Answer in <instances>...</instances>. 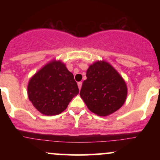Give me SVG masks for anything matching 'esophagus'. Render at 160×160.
<instances>
[{
	"label": "esophagus",
	"instance_id": "34e87169",
	"mask_svg": "<svg viewBox=\"0 0 160 160\" xmlns=\"http://www.w3.org/2000/svg\"><path fill=\"white\" fill-rule=\"evenodd\" d=\"M78 85L79 89H81V87H82V82H78Z\"/></svg>",
	"mask_w": 160,
	"mask_h": 160
}]
</instances>
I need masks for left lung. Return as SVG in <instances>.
Listing matches in <instances>:
<instances>
[{"instance_id": "8db88e82", "label": "left lung", "mask_w": 160, "mask_h": 160, "mask_svg": "<svg viewBox=\"0 0 160 160\" xmlns=\"http://www.w3.org/2000/svg\"><path fill=\"white\" fill-rule=\"evenodd\" d=\"M80 95L89 110L98 116H108L122 107L127 86L122 77L106 62H96L86 71Z\"/></svg>"}]
</instances>
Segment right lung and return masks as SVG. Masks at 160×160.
<instances>
[{"instance_id":"obj_1","label":"right lung","mask_w":160,"mask_h":160,"mask_svg":"<svg viewBox=\"0 0 160 160\" xmlns=\"http://www.w3.org/2000/svg\"><path fill=\"white\" fill-rule=\"evenodd\" d=\"M79 93L74 75L60 61L46 65L31 78L28 86L29 100L44 115L61 113Z\"/></svg>"}]
</instances>
